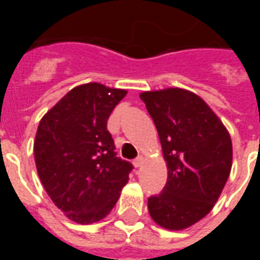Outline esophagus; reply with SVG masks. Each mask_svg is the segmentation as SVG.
I'll list each match as a JSON object with an SVG mask.
<instances>
[{
	"instance_id": "esophagus-1",
	"label": "esophagus",
	"mask_w": 260,
	"mask_h": 260,
	"mask_svg": "<svg viewBox=\"0 0 260 260\" xmlns=\"http://www.w3.org/2000/svg\"><path fill=\"white\" fill-rule=\"evenodd\" d=\"M142 164H143V157H142V156H139V157H136L135 160H134V166H135L136 169L142 167Z\"/></svg>"
}]
</instances>
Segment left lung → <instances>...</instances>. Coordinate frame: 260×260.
Instances as JSON below:
<instances>
[{"instance_id": "8db88e82", "label": "left lung", "mask_w": 260, "mask_h": 260, "mask_svg": "<svg viewBox=\"0 0 260 260\" xmlns=\"http://www.w3.org/2000/svg\"><path fill=\"white\" fill-rule=\"evenodd\" d=\"M167 161L161 193L147 199L152 218L164 229L184 230L206 216L229 180L233 143L212 108L192 91L170 87L143 91Z\"/></svg>"}]
</instances>
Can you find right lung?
Instances as JSON below:
<instances>
[{"mask_svg":"<svg viewBox=\"0 0 260 260\" xmlns=\"http://www.w3.org/2000/svg\"><path fill=\"white\" fill-rule=\"evenodd\" d=\"M126 94L102 83L68 91L39 124L35 160L44 189L75 223L90 224L111 212L134 166L117 157L107 129Z\"/></svg>","mask_w":260,"mask_h":260,"instance_id":"obj_1","label":"right lung"}]
</instances>
